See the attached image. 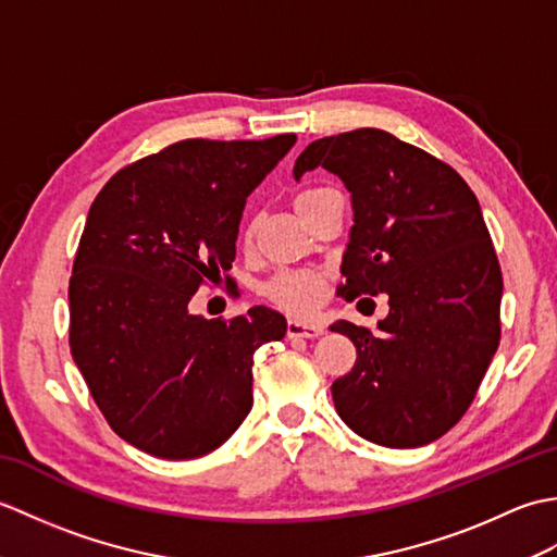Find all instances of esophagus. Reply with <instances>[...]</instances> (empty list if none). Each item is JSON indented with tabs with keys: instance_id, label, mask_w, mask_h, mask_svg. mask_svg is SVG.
Wrapping results in <instances>:
<instances>
[{
	"instance_id": "1",
	"label": "esophagus",
	"mask_w": 557,
	"mask_h": 557,
	"mask_svg": "<svg viewBox=\"0 0 557 557\" xmlns=\"http://www.w3.org/2000/svg\"><path fill=\"white\" fill-rule=\"evenodd\" d=\"M321 323H309V321H289L287 323V337H301V339H315L323 335Z\"/></svg>"
}]
</instances>
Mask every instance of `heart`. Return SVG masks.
<instances>
[{
	"label": "heart",
	"instance_id": "1",
	"mask_svg": "<svg viewBox=\"0 0 557 557\" xmlns=\"http://www.w3.org/2000/svg\"><path fill=\"white\" fill-rule=\"evenodd\" d=\"M325 191V188H306L297 196V210ZM265 297L277 306L294 313L311 311L323 294V275L315 270H282L275 277L265 282Z\"/></svg>",
	"mask_w": 557,
	"mask_h": 557
}]
</instances>
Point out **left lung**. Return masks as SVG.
<instances>
[{"mask_svg":"<svg viewBox=\"0 0 557 557\" xmlns=\"http://www.w3.org/2000/svg\"><path fill=\"white\" fill-rule=\"evenodd\" d=\"M315 168L351 194L339 294L389 304L373 333L330 325L357 347L335 409L375 445H429L469 409L500 342L503 275L479 200L449 164L383 128L313 140L294 180Z\"/></svg>","mask_w":557,"mask_h":557,"instance_id":"8db88e82","label":"left lung"}]
</instances>
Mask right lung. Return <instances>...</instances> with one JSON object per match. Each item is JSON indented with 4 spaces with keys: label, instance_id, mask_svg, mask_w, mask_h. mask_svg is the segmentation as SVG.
<instances>
[{
    "label": "right lung",
    "instance_id": "right-lung-1",
    "mask_svg": "<svg viewBox=\"0 0 557 557\" xmlns=\"http://www.w3.org/2000/svg\"><path fill=\"white\" fill-rule=\"evenodd\" d=\"M297 144L188 138L128 164L92 200L69 282V345L112 431L152 457L220 447L253 405V354L287 333L253 306L188 311L232 268L248 194Z\"/></svg>",
    "mask_w": 557,
    "mask_h": 557
}]
</instances>
